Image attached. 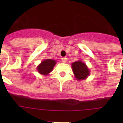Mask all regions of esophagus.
Returning <instances> with one entry per match:
<instances>
[{"label":"esophagus","mask_w":123,"mask_h":123,"mask_svg":"<svg viewBox=\"0 0 123 123\" xmlns=\"http://www.w3.org/2000/svg\"><path fill=\"white\" fill-rule=\"evenodd\" d=\"M66 61H67V58H66V57L62 58V62H64V63H66Z\"/></svg>","instance_id":"obj_1"}]
</instances>
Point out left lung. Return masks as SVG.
Wrapping results in <instances>:
<instances>
[{
    "label": "left lung",
    "instance_id": "8db88e82",
    "mask_svg": "<svg viewBox=\"0 0 123 123\" xmlns=\"http://www.w3.org/2000/svg\"><path fill=\"white\" fill-rule=\"evenodd\" d=\"M75 78L78 80H85L90 74L87 66L81 61H78L71 64Z\"/></svg>",
    "mask_w": 123,
    "mask_h": 123
}]
</instances>
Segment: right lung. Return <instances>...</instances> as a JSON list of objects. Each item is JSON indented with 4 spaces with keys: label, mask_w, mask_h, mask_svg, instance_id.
<instances>
[{
    "label": "right lung",
    "mask_w": 123,
    "mask_h": 123,
    "mask_svg": "<svg viewBox=\"0 0 123 123\" xmlns=\"http://www.w3.org/2000/svg\"><path fill=\"white\" fill-rule=\"evenodd\" d=\"M56 61L52 59H45L37 66V69L38 72L43 75H48L52 71Z\"/></svg>",
    "instance_id": "right-lung-1"
}]
</instances>
